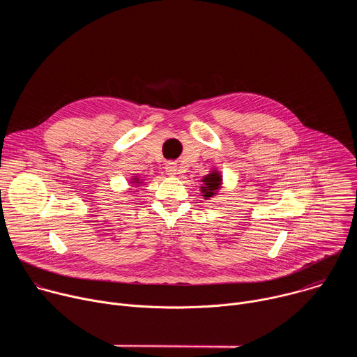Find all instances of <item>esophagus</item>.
<instances>
[{
    "label": "esophagus",
    "instance_id": "1",
    "mask_svg": "<svg viewBox=\"0 0 357 357\" xmlns=\"http://www.w3.org/2000/svg\"><path fill=\"white\" fill-rule=\"evenodd\" d=\"M165 171H167V174L171 175V176L176 175V174H178V165H176V162H167V164H165Z\"/></svg>",
    "mask_w": 357,
    "mask_h": 357
}]
</instances>
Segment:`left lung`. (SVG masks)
I'll return each mask as SVG.
<instances>
[{
    "label": "left lung",
    "mask_w": 357,
    "mask_h": 357,
    "mask_svg": "<svg viewBox=\"0 0 357 357\" xmlns=\"http://www.w3.org/2000/svg\"><path fill=\"white\" fill-rule=\"evenodd\" d=\"M202 182L203 185L200 186V192H202V196L205 197L206 200L215 197L220 188H222V182H223V178H222V174L220 171L218 169H212L206 176L202 178Z\"/></svg>",
    "instance_id": "obj_1"
}]
</instances>
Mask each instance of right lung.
Here are the masks:
<instances>
[{
    "instance_id": "obj_1",
    "label": "right lung",
    "mask_w": 357,
    "mask_h": 357,
    "mask_svg": "<svg viewBox=\"0 0 357 357\" xmlns=\"http://www.w3.org/2000/svg\"><path fill=\"white\" fill-rule=\"evenodd\" d=\"M130 183H132V185H137V186H139L141 183H142V179H139L137 175L134 176V178H131V181H130ZM135 190V189H134Z\"/></svg>"
}]
</instances>
